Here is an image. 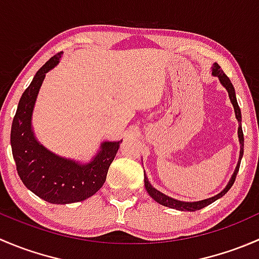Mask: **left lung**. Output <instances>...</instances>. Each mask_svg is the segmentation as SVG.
Returning a JSON list of instances; mask_svg holds the SVG:
<instances>
[{
    "label": "left lung",
    "instance_id": "8db88e82",
    "mask_svg": "<svg viewBox=\"0 0 259 259\" xmlns=\"http://www.w3.org/2000/svg\"><path fill=\"white\" fill-rule=\"evenodd\" d=\"M211 75H213V76H215V77H218L219 82H221L222 85H223V88L226 89L227 91H228L229 99H231V103H232V105H233V108H234V114H236V119L238 120V122H239V126H238V140H239V144H241V150H239L238 163H237L236 169H234V171H233V176H232L231 179H229L228 184L226 185V188H224V189L222 190L221 193H218V194L214 195V197L208 198V199L198 200V202H183V200L174 199V198H171V197H169V195L164 194V193L159 192L158 189H155V188H154L153 185L150 184V182H149L148 177H146L145 173H144V184H145L146 192H148V194L150 195V197L153 198V199L155 200L156 203H159V204L164 205V207L173 208V209L183 210V211H195V210L202 209V208L207 207V205H209L213 202H215L217 199H219V198L223 197V195L226 194V193L228 192L229 189H231L232 185H233V183H234V180H236L237 173H238V170H239V165H241V160H242V156H243V146H244V138H243V130H242V124H241V122H242V114H241V109H239V106H238V103H237L236 90H234V88H233V85H232L231 80L228 79V76H227V75L224 74L223 70L221 69V66H219V65L217 64V62L213 65V67H211Z\"/></svg>",
    "mask_w": 259,
    "mask_h": 259
}]
</instances>
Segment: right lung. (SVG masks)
Returning a JSON list of instances; mask_svg holds the SVG:
<instances>
[{
	"label": "right lung",
	"mask_w": 259,
	"mask_h": 259,
	"mask_svg": "<svg viewBox=\"0 0 259 259\" xmlns=\"http://www.w3.org/2000/svg\"><path fill=\"white\" fill-rule=\"evenodd\" d=\"M61 55H55L36 72L21 96L11 127L18 176L27 189L52 204L82 202L95 194L105 183L109 166L122 142H103L86 163L57 155L38 142L32 129L33 108L46 74L57 66Z\"/></svg>",
	"instance_id": "1"
}]
</instances>
